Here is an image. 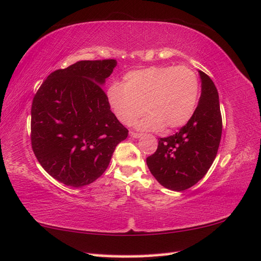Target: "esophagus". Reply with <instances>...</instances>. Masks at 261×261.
<instances>
[{
    "instance_id": "1",
    "label": "esophagus",
    "mask_w": 261,
    "mask_h": 261,
    "mask_svg": "<svg viewBox=\"0 0 261 261\" xmlns=\"http://www.w3.org/2000/svg\"><path fill=\"white\" fill-rule=\"evenodd\" d=\"M130 136H131L132 138H136V139H138V138H141V137H142V133H139V132H133V131H130Z\"/></svg>"
}]
</instances>
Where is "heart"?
Here are the masks:
<instances>
[{
  "label": "heart",
  "instance_id": "b5f03b06",
  "mask_svg": "<svg viewBox=\"0 0 261 261\" xmlns=\"http://www.w3.org/2000/svg\"><path fill=\"white\" fill-rule=\"evenodd\" d=\"M199 99V79L188 66H150L130 71L123 84L111 83L107 100L121 122L132 124L144 110L139 128L175 129L192 117Z\"/></svg>",
  "mask_w": 261,
  "mask_h": 261
}]
</instances>
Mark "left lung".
<instances>
[{
    "label": "left lung",
    "mask_w": 261,
    "mask_h": 261,
    "mask_svg": "<svg viewBox=\"0 0 261 261\" xmlns=\"http://www.w3.org/2000/svg\"><path fill=\"white\" fill-rule=\"evenodd\" d=\"M201 95L192 117L177 133L159 138L158 148L147 158L150 172L167 189L184 191L208 172L216 158L222 133L219 94L202 71Z\"/></svg>",
    "instance_id": "8db88e82"
}]
</instances>
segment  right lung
Returning a JSON list of instances; mask_svg holds the SVG:
<instances>
[{
  "label": "right lung",
  "mask_w": 261,
  "mask_h": 261,
  "mask_svg": "<svg viewBox=\"0 0 261 261\" xmlns=\"http://www.w3.org/2000/svg\"><path fill=\"white\" fill-rule=\"evenodd\" d=\"M117 61H79L46 77L33 98L31 144L44 170L74 188L107 170L128 129L110 110L102 89Z\"/></svg>",
  "instance_id": "right-lung-1"
}]
</instances>
